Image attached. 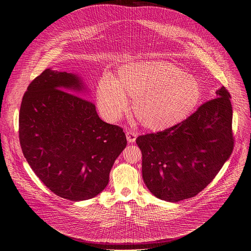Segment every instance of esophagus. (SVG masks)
<instances>
[{
	"label": "esophagus",
	"mask_w": 251,
	"mask_h": 251,
	"mask_svg": "<svg viewBox=\"0 0 251 251\" xmlns=\"http://www.w3.org/2000/svg\"><path fill=\"white\" fill-rule=\"evenodd\" d=\"M126 138H127V141L129 143H134L136 138H137V134L135 132H133V131H128L126 133Z\"/></svg>",
	"instance_id": "34e87169"
}]
</instances>
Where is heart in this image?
Instances as JSON below:
<instances>
[{"instance_id": "heart-1", "label": "heart", "mask_w": 251, "mask_h": 251, "mask_svg": "<svg viewBox=\"0 0 251 251\" xmlns=\"http://www.w3.org/2000/svg\"><path fill=\"white\" fill-rule=\"evenodd\" d=\"M202 95L197 78L166 61H141L123 65L116 79L104 75L97 87L103 114L118 119L133 98L132 109L140 123L153 131L168 129L185 120Z\"/></svg>"}]
</instances>
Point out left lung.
Wrapping results in <instances>:
<instances>
[{
	"label": "left lung",
	"mask_w": 251,
	"mask_h": 251,
	"mask_svg": "<svg viewBox=\"0 0 251 251\" xmlns=\"http://www.w3.org/2000/svg\"><path fill=\"white\" fill-rule=\"evenodd\" d=\"M218 97L173 127L136 139L143 180L158 199L176 202L201 192L231 155L232 107L223 86Z\"/></svg>",
	"instance_id": "1"
}]
</instances>
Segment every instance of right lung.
Segmentation results:
<instances>
[{
	"mask_svg": "<svg viewBox=\"0 0 251 251\" xmlns=\"http://www.w3.org/2000/svg\"><path fill=\"white\" fill-rule=\"evenodd\" d=\"M82 88L75 75L48 68L27 86L19 117L28 165L48 189L73 201L92 199L106 188L127 145L121 127L102 121L91 101L70 93Z\"/></svg>",
	"mask_w": 251,
	"mask_h": 251,
	"instance_id": "obj_1",
	"label": "right lung"
}]
</instances>
